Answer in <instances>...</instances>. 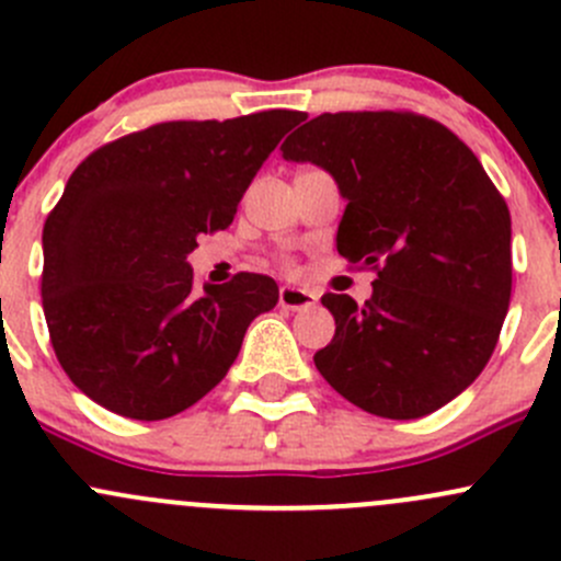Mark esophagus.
<instances>
[{"label":"esophagus","mask_w":561,"mask_h":561,"mask_svg":"<svg viewBox=\"0 0 561 561\" xmlns=\"http://www.w3.org/2000/svg\"><path fill=\"white\" fill-rule=\"evenodd\" d=\"M314 301H317L314 293L301 290V287L285 285L279 290V307L282 309H290V312H301V309L314 307Z\"/></svg>","instance_id":"obj_1"}]
</instances>
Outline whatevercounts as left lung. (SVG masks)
I'll list each match as a JSON object with an SVG mask.
<instances>
[{"label":"left lung","instance_id":"1","mask_svg":"<svg viewBox=\"0 0 561 561\" xmlns=\"http://www.w3.org/2000/svg\"><path fill=\"white\" fill-rule=\"evenodd\" d=\"M347 201L336 249L377 274L371 298L325 293L336 320L314 366L360 410L410 421L489 364L511 307V211L445 124L410 111L322 113L282 144Z\"/></svg>","mask_w":561,"mask_h":561}]
</instances>
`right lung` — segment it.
<instances>
[{
    "mask_svg": "<svg viewBox=\"0 0 561 561\" xmlns=\"http://www.w3.org/2000/svg\"><path fill=\"white\" fill-rule=\"evenodd\" d=\"M301 111L165 122L87 157L43 228V312L61 369L92 401L162 421L239 358L249 322L279 301L271 276L195 290L186 254L225 230Z\"/></svg>",
    "mask_w": 561,
    "mask_h": 561,
    "instance_id": "right-lung-1",
    "label": "right lung"
}]
</instances>
